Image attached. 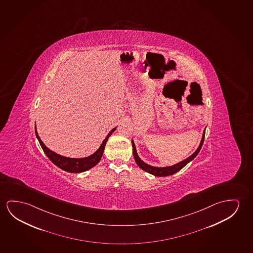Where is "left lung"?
Returning a JSON list of instances; mask_svg holds the SVG:
<instances>
[{"label": "left lung", "instance_id": "1", "mask_svg": "<svg viewBox=\"0 0 253 253\" xmlns=\"http://www.w3.org/2000/svg\"><path fill=\"white\" fill-rule=\"evenodd\" d=\"M205 130H206V128H204V130H203L202 140H201V143L199 144L197 150H196V151H195L192 155L189 156L188 158L185 159V160H182V161H180L179 163L175 164L173 166H170V167H164V168L153 167V166H151V165H148V164L145 163V162H144L143 160H141L140 158H139V156L137 154V152H136V145H135V143H134V141H133L132 139V140H131V143H132L133 156H134V159H135L136 165H137V166H138L142 170L147 171L149 173L154 175V176H158V177H165V176H169V175L174 174V173H176L177 171H179L180 169H182L185 166H187V164L189 163L190 161H192V160L195 159L196 156L198 155L199 152H200L201 149H202L203 142H204Z\"/></svg>", "mask_w": 253, "mask_h": 253}]
</instances>
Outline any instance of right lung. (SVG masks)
<instances>
[{"label":"right lung","mask_w":253,"mask_h":253,"mask_svg":"<svg viewBox=\"0 0 253 253\" xmlns=\"http://www.w3.org/2000/svg\"><path fill=\"white\" fill-rule=\"evenodd\" d=\"M117 127L112 128L110 130V132L107 135L104 140L102 141L101 146L98 148L97 151L93 152V154L85 157V158H79V159H74V158H67L65 156H61L56 153L50 150L47 147L45 144H43L42 140L40 139L38 131H37V127L35 125V133L37 138L39 140V144L41 145V147L43 149V152L45 153V155L48 157V159L51 160L55 166H57L58 168L62 169L64 171H68V172H73V173H78V172H83V171H87L93 167H95L101 159V156L104 152V148H105L106 143L109 139V136H111Z\"/></svg>","instance_id":"obj_1"}]
</instances>
